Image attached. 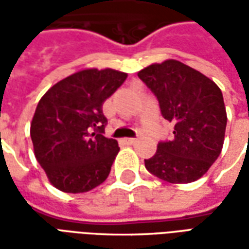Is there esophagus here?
Listing matches in <instances>:
<instances>
[{"mask_svg":"<svg viewBox=\"0 0 249 249\" xmlns=\"http://www.w3.org/2000/svg\"><path fill=\"white\" fill-rule=\"evenodd\" d=\"M124 141L128 144V145H133V144L136 142V139H125Z\"/></svg>","mask_w":249,"mask_h":249,"instance_id":"esophagus-1","label":"esophagus"}]
</instances>
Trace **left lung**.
<instances>
[{
  "mask_svg": "<svg viewBox=\"0 0 249 249\" xmlns=\"http://www.w3.org/2000/svg\"><path fill=\"white\" fill-rule=\"evenodd\" d=\"M137 76L155 93L162 117L173 124L172 140L159 142L145 168L168 183L196 181L217 160L224 144L227 112L220 88L178 60L152 64Z\"/></svg>",
  "mask_w": 249,
  "mask_h": 249,
  "instance_id": "obj_1",
  "label": "left lung"
}]
</instances>
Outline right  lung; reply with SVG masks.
I'll return each instance as SVG.
<instances>
[{
	"label": "right lung",
	"mask_w": 249,
	"mask_h": 249,
	"mask_svg": "<svg viewBox=\"0 0 249 249\" xmlns=\"http://www.w3.org/2000/svg\"><path fill=\"white\" fill-rule=\"evenodd\" d=\"M126 77L110 68H88L65 77L41 97L30 137L53 187L84 193L107 180L120 148L101 135L107 125L103 104Z\"/></svg>",
	"instance_id": "1"
}]
</instances>
